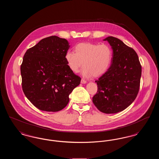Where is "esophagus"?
Returning a JSON list of instances; mask_svg holds the SVG:
<instances>
[{
    "mask_svg": "<svg viewBox=\"0 0 159 159\" xmlns=\"http://www.w3.org/2000/svg\"><path fill=\"white\" fill-rule=\"evenodd\" d=\"M81 83H86V80H84V79H83V78H82V79H81Z\"/></svg>",
    "mask_w": 159,
    "mask_h": 159,
    "instance_id": "1",
    "label": "esophagus"
}]
</instances>
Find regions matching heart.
I'll use <instances>...</instances> for the list:
<instances>
[{
    "instance_id": "b5f03b06",
    "label": "heart",
    "mask_w": 159,
    "mask_h": 159,
    "mask_svg": "<svg viewBox=\"0 0 159 159\" xmlns=\"http://www.w3.org/2000/svg\"><path fill=\"white\" fill-rule=\"evenodd\" d=\"M75 52L68 51L65 55L69 68L77 73L83 64L82 74L86 77H98L110 68L113 60V50L106 44L81 43L75 46Z\"/></svg>"
}]
</instances>
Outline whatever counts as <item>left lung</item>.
Here are the masks:
<instances>
[{
    "label": "left lung",
    "mask_w": 159,
    "mask_h": 159,
    "mask_svg": "<svg viewBox=\"0 0 159 159\" xmlns=\"http://www.w3.org/2000/svg\"><path fill=\"white\" fill-rule=\"evenodd\" d=\"M107 40L113 51L111 65L95 80L98 91L92 101L104 113L120 112L135 99L140 87L142 68L135 51L113 36Z\"/></svg>",
    "instance_id": "left-lung-1"
}]
</instances>
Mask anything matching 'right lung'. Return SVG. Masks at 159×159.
Wrapping results in <instances>:
<instances>
[{"instance_id":"add662e5","label":"right lung","mask_w":159,"mask_h":159,"mask_svg":"<svg viewBox=\"0 0 159 159\" xmlns=\"http://www.w3.org/2000/svg\"><path fill=\"white\" fill-rule=\"evenodd\" d=\"M68 41L56 36L42 39L27 50L21 65L22 89L38 109L56 112L65 108L81 78L68 67Z\"/></svg>"}]
</instances>
